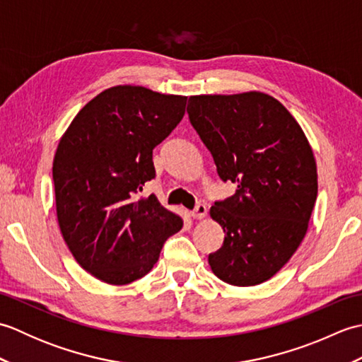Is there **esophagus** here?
<instances>
[{"label": "esophagus", "mask_w": 362, "mask_h": 362, "mask_svg": "<svg viewBox=\"0 0 362 362\" xmlns=\"http://www.w3.org/2000/svg\"><path fill=\"white\" fill-rule=\"evenodd\" d=\"M189 216L193 219H204L206 216V206L205 204H197L193 211H189Z\"/></svg>", "instance_id": "1"}]
</instances>
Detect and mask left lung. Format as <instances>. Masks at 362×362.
<instances>
[{"mask_svg": "<svg viewBox=\"0 0 362 362\" xmlns=\"http://www.w3.org/2000/svg\"><path fill=\"white\" fill-rule=\"evenodd\" d=\"M187 112L221 180L238 185L210 209L226 233L209 255L211 271L233 286L263 283L288 263L308 230L317 197L311 146L284 105L258 91L191 96Z\"/></svg>", "mask_w": 362, "mask_h": 362, "instance_id": "8db88e82", "label": "left lung"}]
</instances>
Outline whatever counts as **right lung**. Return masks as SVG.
Masks as SVG:
<instances>
[{"instance_id": "1", "label": "right lung", "mask_w": 362, "mask_h": 362, "mask_svg": "<svg viewBox=\"0 0 362 362\" xmlns=\"http://www.w3.org/2000/svg\"><path fill=\"white\" fill-rule=\"evenodd\" d=\"M187 96L144 87L104 90L60 138L52 163L60 232L96 279L127 284L148 274L183 226L158 199L138 197L156 177L152 151L185 115Z\"/></svg>"}]
</instances>
